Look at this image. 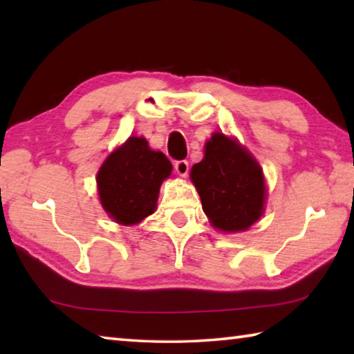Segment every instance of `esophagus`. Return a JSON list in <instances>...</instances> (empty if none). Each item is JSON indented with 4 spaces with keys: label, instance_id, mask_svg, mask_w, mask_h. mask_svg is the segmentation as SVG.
Here are the masks:
<instances>
[{
    "label": "esophagus",
    "instance_id": "esophagus-1",
    "mask_svg": "<svg viewBox=\"0 0 354 354\" xmlns=\"http://www.w3.org/2000/svg\"><path fill=\"white\" fill-rule=\"evenodd\" d=\"M175 170H176L179 176L185 178V176H187V173H189V162H187V160H176Z\"/></svg>",
    "mask_w": 354,
    "mask_h": 354
}]
</instances>
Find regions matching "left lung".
I'll return each mask as SVG.
<instances>
[{"label": "left lung", "mask_w": 354, "mask_h": 354, "mask_svg": "<svg viewBox=\"0 0 354 354\" xmlns=\"http://www.w3.org/2000/svg\"><path fill=\"white\" fill-rule=\"evenodd\" d=\"M203 211L215 230L247 231L263 214L266 179L247 148L223 133H214L205 158L190 170Z\"/></svg>", "instance_id": "left-lung-1"}]
</instances>
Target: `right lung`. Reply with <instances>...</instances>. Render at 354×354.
I'll use <instances>...</instances> for the list:
<instances>
[{
    "instance_id": "obj_1",
    "label": "right lung",
    "mask_w": 354,
    "mask_h": 354,
    "mask_svg": "<svg viewBox=\"0 0 354 354\" xmlns=\"http://www.w3.org/2000/svg\"><path fill=\"white\" fill-rule=\"evenodd\" d=\"M162 151H154L143 137H129L107 156L97 175L101 206L120 225H137L156 211L159 189L171 175Z\"/></svg>"
}]
</instances>
